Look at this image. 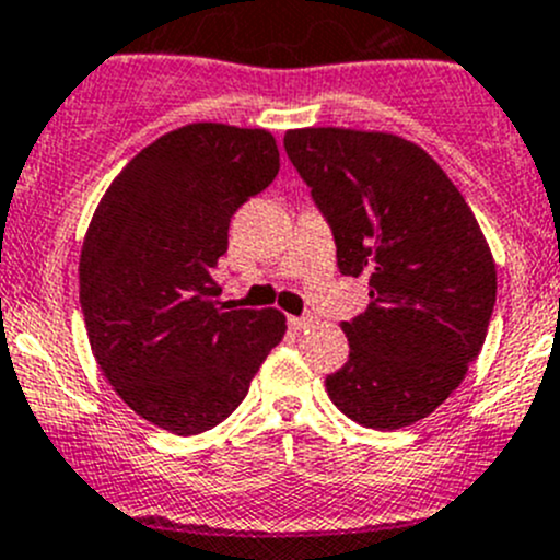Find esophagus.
<instances>
[{
  "instance_id": "34e87169",
  "label": "esophagus",
  "mask_w": 560,
  "mask_h": 560,
  "mask_svg": "<svg viewBox=\"0 0 560 560\" xmlns=\"http://www.w3.org/2000/svg\"><path fill=\"white\" fill-rule=\"evenodd\" d=\"M289 324H291V329H311L313 324H316V316H291L289 318Z\"/></svg>"
}]
</instances>
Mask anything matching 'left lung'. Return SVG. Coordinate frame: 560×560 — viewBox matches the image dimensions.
<instances>
[{
  "instance_id": "left-lung-1",
  "label": "left lung",
  "mask_w": 560,
  "mask_h": 560,
  "mask_svg": "<svg viewBox=\"0 0 560 560\" xmlns=\"http://www.w3.org/2000/svg\"><path fill=\"white\" fill-rule=\"evenodd\" d=\"M285 153L332 228L338 269L369 277L343 322L335 407L380 431L434 412L465 380L492 318L498 271L462 191L420 145L387 131L291 129Z\"/></svg>"
}]
</instances>
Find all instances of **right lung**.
<instances>
[{
    "mask_svg": "<svg viewBox=\"0 0 560 560\" xmlns=\"http://www.w3.org/2000/svg\"><path fill=\"white\" fill-rule=\"evenodd\" d=\"M280 170L266 129L189 124L109 184L79 258L95 363L140 418L178 436L222 423L285 335V316L222 305L211 269L231 217Z\"/></svg>",
    "mask_w": 560,
    "mask_h": 560,
    "instance_id": "1",
    "label": "right lung"
}]
</instances>
